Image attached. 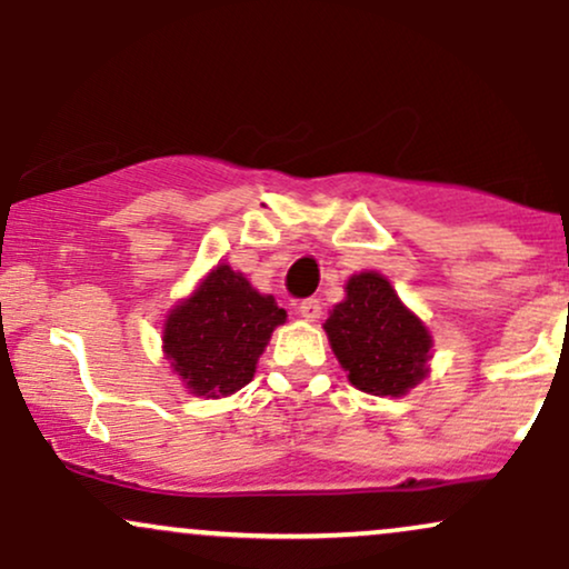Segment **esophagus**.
<instances>
[{
	"mask_svg": "<svg viewBox=\"0 0 569 569\" xmlns=\"http://www.w3.org/2000/svg\"><path fill=\"white\" fill-rule=\"evenodd\" d=\"M321 312H323V307H321V302H318V299H305V302H299V316L305 318V321H318V318H321Z\"/></svg>",
	"mask_w": 569,
	"mask_h": 569,
	"instance_id": "obj_1",
	"label": "esophagus"
}]
</instances>
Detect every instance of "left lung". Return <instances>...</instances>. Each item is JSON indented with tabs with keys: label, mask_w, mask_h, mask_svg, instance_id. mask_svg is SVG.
<instances>
[{
	"label": "left lung",
	"mask_w": 569,
	"mask_h": 569,
	"mask_svg": "<svg viewBox=\"0 0 569 569\" xmlns=\"http://www.w3.org/2000/svg\"><path fill=\"white\" fill-rule=\"evenodd\" d=\"M323 331L350 385L363 393L401 398L428 377L433 337L377 270L348 278Z\"/></svg>",
	"instance_id": "obj_1"
}]
</instances>
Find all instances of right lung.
<instances>
[{
  "instance_id": "right-lung-1",
  "label": "right lung",
  "mask_w": 569,
  "mask_h": 569,
  "mask_svg": "<svg viewBox=\"0 0 569 569\" xmlns=\"http://www.w3.org/2000/svg\"><path fill=\"white\" fill-rule=\"evenodd\" d=\"M286 310L243 272L219 262L162 321V352L192 396L227 398L253 380Z\"/></svg>"
}]
</instances>
